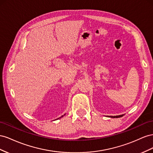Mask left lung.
<instances>
[{
	"mask_svg": "<svg viewBox=\"0 0 153 153\" xmlns=\"http://www.w3.org/2000/svg\"><path fill=\"white\" fill-rule=\"evenodd\" d=\"M124 115H117V116H110V117L111 118H119V117H122Z\"/></svg>",
	"mask_w": 153,
	"mask_h": 153,
	"instance_id": "left-lung-1",
	"label": "left lung"
}]
</instances>
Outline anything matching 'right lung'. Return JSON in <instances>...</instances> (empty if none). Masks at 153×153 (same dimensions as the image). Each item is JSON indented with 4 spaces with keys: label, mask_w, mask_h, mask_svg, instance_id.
<instances>
[{
    "label": "right lung",
    "mask_w": 153,
    "mask_h": 153,
    "mask_svg": "<svg viewBox=\"0 0 153 153\" xmlns=\"http://www.w3.org/2000/svg\"><path fill=\"white\" fill-rule=\"evenodd\" d=\"M62 117H63V116H62Z\"/></svg>",
    "instance_id": "obj_1"
}]
</instances>
